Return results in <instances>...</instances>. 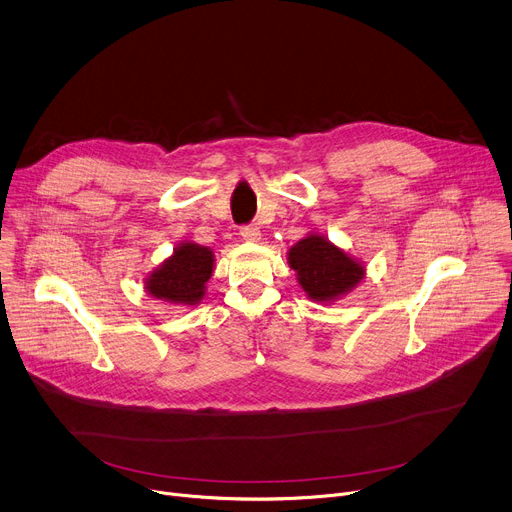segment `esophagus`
<instances>
[{
	"mask_svg": "<svg viewBox=\"0 0 512 512\" xmlns=\"http://www.w3.org/2000/svg\"><path fill=\"white\" fill-rule=\"evenodd\" d=\"M241 237H243L245 241H253V243H257V241L261 239V232H259V228H257V226H253V224H245V226H241Z\"/></svg>",
	"mask_w": 512,
	"mask_h": 512,
	"instance_id": "34e87169",
	"label": "esophagus"
}]
</instances>
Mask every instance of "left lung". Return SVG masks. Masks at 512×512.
Listing matches in <instances>:
<instances>
[{"mask_svg": "<svg viewBox=\"0 0 512 512\" xmlns=\"http://www.w3.org/2000/svg\"><path fill=\"white\" fill-rule=\"evenodd\" d=\"M288 263L298 273L302 290L318 302L337 300L363 277L357 261L318 235L298 241L288 253Z\"/></svg>", "mask_w": 512, "mask_h": 512, "instance_id": "8db88e82", "label": "left lung"}]
</instances>
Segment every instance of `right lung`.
Wrapping results in <instances>:
<instances>
[{"mask_svg": "<svg viewBox=\"0 0 512 512\" xmlns=\"http://www.w3.org/2000/svg\"><path fill=\"white\" fill-rule=\"evenodd\" d=\"M212 265L214 255L210 249L196 243H183L157 271L151 273L147 292L159 300L175 304H198L204 298Z\"/></svg>", "mask_w": 512, "mask_h": 512, "instance_id": "right-lung-1", "label": "right lung"}]
</instances>
